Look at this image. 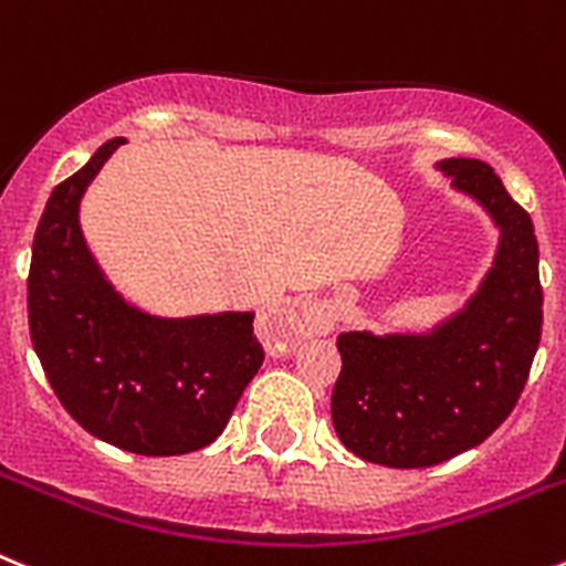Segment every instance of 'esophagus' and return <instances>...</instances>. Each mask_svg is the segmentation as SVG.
Wrapping results in <instances>:
<instances>
[{"instance_id":"esophagus-1","label":"esophagus","mask_w":566,"mask_h":566,"mask_svg":"<svg viewBox=\"0 0 566 566\" xmlns=\"http://www.w3.org/2000/svg\"><path fill=\"white\" fill-rule=\"evenodd\" d=\"M334 326H337V312L328 300H303L289 312L263 314L258 334L269 352H289L297 339L326 337Z\"/></svg>"}]
</instances>
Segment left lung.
<instances>
[{
  "mask_svg": "<svg viewBox=\"0 0 566 566\" xmlns=\"http://www.w3.org/2000/svg\"><path fill=\"white\" fill-rule=\"evenodd\" d=\"M453 192L499 229L464 306L428 332H343L332 394L339 442L385 468H431L476 448L513 411L542 339L538 243L530 214L476 158H442Z\"/></svg>",
  "mask_w": 566,
  "mask_h": 566,
  "instance_id": "8db88e82",
  "label": "left lung"
}]
</instances>
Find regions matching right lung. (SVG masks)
Here are the masks:
<instances>
[{
	"instance_id": "1",
	"label": "right lung",
	"mask_w": 566,
	"mask_h": 566,
	"mask_svg": "<svg viewBox=\"0 0 566 566\" xmlns=\"http://www.w3.org/2000/svg\"><path fill=\"white\" fill-rule=\"evenodd\" d=\"M122 144L98 147L50 195L30 258V339L50 388L84 431L142 457H178L221 437L263 348L254 312L161 317L109 283L78 207Z\"/></svg>"
}]
</instances>
